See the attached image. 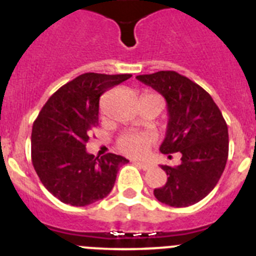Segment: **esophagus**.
<instances>
[{"label": "esophagus", "mask_w": 256, "mask_h": 256, "mask_svg": "<svg viewBox=\"0 0 256 256\" xmlns=\"http://www.w3.org/2000/svg\"><path fill=\"white\" fill-rule=\"evenodd\" d=\"M134 164L137 165V166H140L141 169H144V170H148V169H150L151 166H152L150 162H134Z\"/></svg>", "instance_id": "1"}]
</instances>
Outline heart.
Here are the masks:
<instances>
[{"label": "heart", "mask_w": 256, "mask_h": 256, "mask_svg": "<svg viewBox=\"0 0 256 256\" xmlns=\"http://www.w3.org/2000/svg\"><path fill=\"white\" fill-rule=\"evenodd\" d=\"M155 136L150 132H126L118 140V148L130 156H142L148 152Z\"/></svg>", "instance_id": "obj_1"}]
</instances>
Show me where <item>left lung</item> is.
Returning <instances> with one entry per match:
<instances>
[{"mask_svg": "<svg viewBox=\"0 0 256 256\" xmlns=\"http://www.w3.org/2000/svg\"><path fill=\"white\" fill-rule=\"evenodd\" d=\"M166 101L168 126L162 154L180 152L178 166L162 165L168 180L154 195L174 208L194 205L216 186L228 158V126L204 88L172 70L137 76Z\"/></svg>", "mask_w": 256, "mask_h": 256, "instance_id": "left-lung-1", "label": "left lung"}]
</instances>
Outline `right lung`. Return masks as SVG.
Listing matches in <instances>:
<instances>
[{
    "label": "right lung",
    "instance_id": "1",
    "mask_svg": "<svg viewBox=\"0 0 256 256\" xmlns=\"http://www.w3.org/2000/svg\"><path fill=\"white\" fill-rule=\"evenodd\" d=\"M130 76H76L50 97L33 123L32 162L40 182L61 202L86 206L102 200L114 187L119 166L130 162L115 154L94 158L86 144L98 126L101 94Z\"/></svg>",
    "mask_w": 256,
    "mask_h": 256
}]
</instances>
